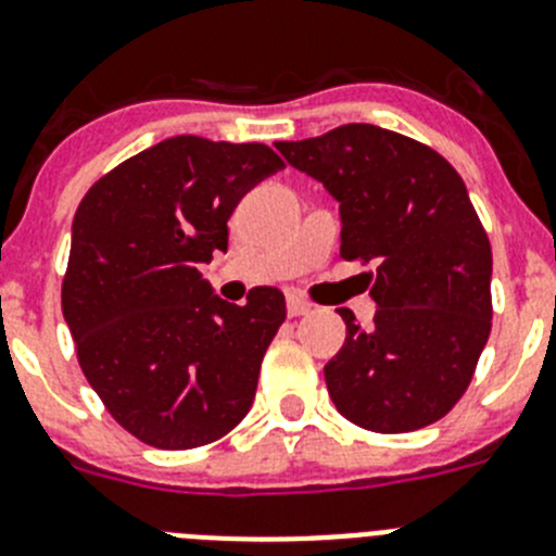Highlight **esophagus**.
Returning <instances> with one entry per match:
<instances>
[{
  "mask_svg": "<svg viewBox=\"0 0 556 556\" xmlns=\"http://www.w3.org/2000/svg\"><path fill=\"white\" fill-rule=\"evenodd\" d=\"M287 312H289V317H303V314L312 312V303L303 301V298H298V294H289Z\"/></svg>",
  "mask_w": 556,
  "mask_h": 556,
  "instance_id": "esophagus-1",
  "label": "esophagus"
}]
</instances>
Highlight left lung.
Masks as SVG:
<instances>
[{"instance_id":"1","label":"left lung","mask_w":556,"mask_h":556,"mask_svg":"<svg viewBox=\"0 0 556 556\" xmlns=\"http://www.w3.org/2000/svg\"><path fill=\"white\" fill-rule=\"evenodd\" d=\"M275 147L339 203L342 258L376 264L372 328L339 308L333 406L381 434L434 424L468 390L493 317V253L468 189L440 152L362 122Z\"/></svg>"}]
</instances>
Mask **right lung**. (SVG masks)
<instances>
[{
  "instance_id": "obj_1",
  "label": "right lung",
  "mask_w": 556,
  "mask_h": 556,
  "mask_svg": "<svg viewBox=\"0 0 556 556\" xmlns=\"http://www.w3.org/2000/svg\"><path fill=\"white\" fill-rule=\"evenodd\" d=\"M283 169L264 144L172 136L111 169L72 223L63 317L88 384L141 443L198 448L250 412L287 320L275 287L223 301L200 275L239 200Z\"/></svg>"
}]
</instances>
